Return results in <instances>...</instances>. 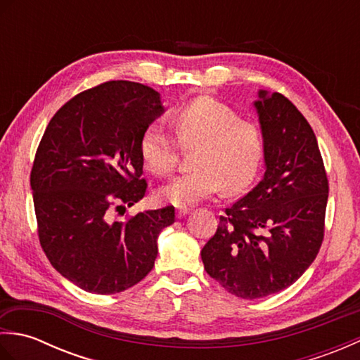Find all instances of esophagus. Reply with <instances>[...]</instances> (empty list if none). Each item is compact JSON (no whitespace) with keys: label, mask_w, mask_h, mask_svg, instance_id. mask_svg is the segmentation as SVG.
Returning <instances> with one entry per match:
<instances>
[{"label":"esophagus","mask_w":360,"mask_h":360,"mask_svg":"<svg viewBox=\"0 0 360 360\" xmlns=\"http://www.w3.org/2000/svg\"><path fill=\"white\" fill-rule=\"evenodd\" d=\"M188 212H190V209L186 207V205H179V207L176 209V217H178V218H184Z\"/></svg>","instance_id":"1"}]
</instances>
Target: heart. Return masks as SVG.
Masks as SVG:
<instances>
[{
	"label": "heart",
	"mask_w": 360,
	"mask_h": 360,
	"mask_svg": "<svg viewBox=\"0 0 360 360\" xmlns=\"http://www.w3.org/2000/svg\"><path fill=\"white\" fill-rule=\"evenodd\" d=\"M173 128L182 147H197L195 168L174 178L160 196L174 205L200 202L224 188L238 193L262 167L263 131L255 122L241 119L231 106L210 96H201L174 112ZM167 128L151 124L141 137V156L151 173L168 176L178 164L179 144Z\"/></svg>",
	"instance_id": "obj_1"
}]
</instances>
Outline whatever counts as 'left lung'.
<instances>
[{"label": "left lung", "mask_w": 360, "mask_h": 360, "mask_svg": "<svg viewBox=\"0 0 360 360\" xmlns=\"http://www.w3.org/2000/svg\"><path fill=\"white\" fill-rule=\"evenodd\" d=\"M263 179L226 209L201 250L205 271L229 292L254 300L289 288L322 246L328 178L316 134L294 103L258 91Z\"/></svg>", "instance_id": "obj_1"}]
</instances>
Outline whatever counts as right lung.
I'll use <instances>...</instances> for the list:
<instances>
[{"instance_id": "obj_1", "label": "right lung", "mask_w": 360, "mask_h": 360, "mask_svg": "<svg viewBox=\"0 0 360 360\" xmlns=\"http://www.w3.org/2000/svg\"><path fill=\"white\" fill-rule=\"evenodd\" d=\"M164 112L158 91L112 80L60 108L38 145L32 172L38 238L51 264L86 292L116 294L155 266L158 236L174 207L112 219L141 201L143 129Z\"/></svg>"}]
</instances>
